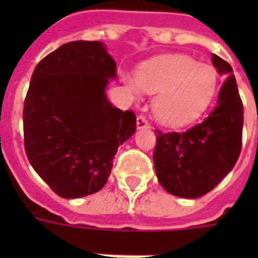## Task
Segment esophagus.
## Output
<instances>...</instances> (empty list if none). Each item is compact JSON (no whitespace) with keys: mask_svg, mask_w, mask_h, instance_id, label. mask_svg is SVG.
Listing matches in <instances>:
<instances>
[{"mask_svg":"<svg viewBox=\"0 0 258 258\" xmlns=\"http://www.w3.org/2000/svg\"><path fill=\"white\" fill-rule=\"evenodd\" d=\"M137 127H138L140 130H146V128H151V124H149V121L146 120L145 116L140 114V116L137 117Z\"/></svg>","mask_w":258,"mask_h":258,"instance_id":"1","label":"esophagus"}]
</instances>
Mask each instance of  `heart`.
Instances as JSON below:
<instances>
[{"instance_id":"b5f03b06","label":"heart","mask_w":258,"mask_h":258,"mask_svg":"<svg viewBox=\"0 0 258 258\" xmlns=\"http://www.w3.org/2000/svg\"><path fill=\"white\" fill-rule=\"evenodd\" d=\"M133 92L140 88L159 94L153 112L159 121L170 127L194 123L207 110L218 90V76L210 64L198 63L186 55H164L140 69L138 83L128 79Z\"/></svg>"}]
</instances>
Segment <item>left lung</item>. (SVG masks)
Here are the masks:
<instances>
[{
    "instance_id": "obj_1",
    "label": "left lung",
    "mask_w": 258,
    "mask_h": 258,
    "mask_svg": "<svg viewBox=\"0 0 258 258\" xmlns=\"http://www.w3.org/2000/svg\"><path fill=\"white\" fill-rule=\"evenodd\" d=\"M225 76L218 101L202 123L184 133L156 130L153 163L159 182L168 194L196 199L220 184L238 162L242 149L243 103L231 64L211 55Z\"/></svg>"
}]
</instances>
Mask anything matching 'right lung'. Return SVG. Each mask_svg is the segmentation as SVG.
I'll return each instance as SVG.
<instances>
[{"instance_id": "add662e5", "label": "right lung", "mask_w": 258, "mask_h": 258, "mask_svg": "<svg viewBox=\"0 0 258 258\" xmlns=\"http://www.w3.org/2000/svg\"><path fill=\"white\" fill-rule=\"evenodd\" d=\"M116 62L99 41H72L41 59L23 107L29 162L64 199L101 190L117 148L137 130L131 110L107 101Z\"/></svg>"}]
</instances>
